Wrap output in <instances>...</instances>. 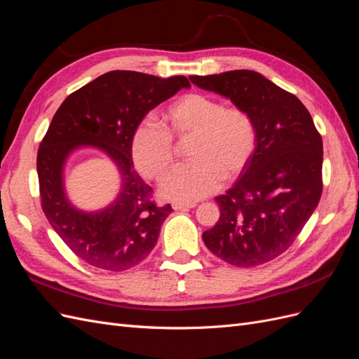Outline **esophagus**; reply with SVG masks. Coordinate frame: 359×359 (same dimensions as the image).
<instances>
[{
	"label": "esophagus",
	"instance_id": "1",
	"mask_svg": "<svg viewBox=\"0 0 359 359\" xmlns=\"http://www.w3.org/2000/svg\"><path fill=\"white\" fill-rule=\"evenodd\" d=\"M194 206H196V202H173L172 203V208L177 211L190 210V208H194Z\"/></svg>",
	"mask_w": 359,
	"mask_h": 359
}]
</instances>
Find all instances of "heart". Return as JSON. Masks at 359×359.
<instances>
[{"label": "heart", "mask_w": 359, "mask_h": 359, "mask_svg": "<svg viewBox=\"0 0 359 359\" xmlns=\"http://www.w3.org/2000/svg\"><path fill=\"white\" fill-rule=\"evenodd\" d=\"M168 128L145 118L132 135L135 166L149 180H161L175 163V136L190 139L186 165L173 169L161 184L168 199L194 202L220 189L247 168L257 147V127L243 107L224 104L211 95L189 93L163 112Z\"/></svg>", "instance_id": "obj_1"}]
</instances>
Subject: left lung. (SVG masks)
<instances>
[{"label":"left lung","mask_w":359,"mask_h":359,"mask_svg":"<svg viewBox=\"0 0 359 359\" xmlns=\"http://www.w3.org/2000/svg\"><path fill=\"white\" fill-rule=\"evenodd\" d=\"M253 116L257 147L240 178L217 196L220 219L202 233L211 252L235 266L276 259L297 240L322 194L323 145L298 97L253 70L190 76Z\"/></svg>","instance_id":"8db88e82"}]
</instances>
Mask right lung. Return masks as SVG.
I'll use <instances>...</instances> for the list:
<instances>
[{
  "label": "right lung",
  "instance_id": "1",
  "mask_svg": "<svg viewBox=\"0 0 359 359\" xmlns=\"http://www.w3.org/2000/svg\"><path fill=\"white\" fill-rule=\"evenodd\" d=\"M190 88L186 76L114 70L72 93L53 115L37 153L41 208L52 229L91 266L126 271L154 248L172 206L156 205L153 189L139 177L132 158V135L156 106ZM81 147L103 150L122 184L117 198L99 212L76 209L63 187V168Z\"/></svg>",
  "mask_w": 359,
  "mask_h": 359
}]
</instances>
